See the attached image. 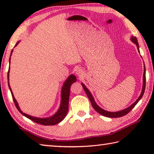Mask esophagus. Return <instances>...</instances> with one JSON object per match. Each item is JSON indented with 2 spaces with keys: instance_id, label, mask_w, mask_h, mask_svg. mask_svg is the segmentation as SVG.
<instances>
[{
  "instance_id": "34e87169",
  "label": "esophagus",
  "mask_w": 154,
  "mask_h": 154,
  "mask_svg": "<svg viewBox=\"0 0 154 154\" xmlns=\"http://www.w3.org/2000/svg\"><path fill=\"white\" fill-rule=\"evenodd\" d=\"M76 74H77L79 77H82L83 75V71H82V69H77L76 70Z\"/></svg>"
}]
</instances>
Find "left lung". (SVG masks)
<instances>
[{
  "mask_svg": "<svg viewBox=\"0 0 154 154\" xmlns=\"http://www.w3.org/2000/svg\"><path fill=\"white\" fill-rule=\"evenodd\" d=\"M130 40H131V41H132V43H134L135 45H137L138 51H139V52L140 53L139 43H138L136 36H131V38H130ZM145 79H146V78H145V66H144V72H143V88H142L141 94H140V96H139V98L137 99V100L135 101V102L133 104H132V105H130V106H128V107L124 109H123V110H121V111H116V112L107 111L105 110V109L100 108V106H99L97 105V104L96 103L95 100H94V98L92 94L90 92V90H88L86 87H85V85L83 84V83H82V87L83 88V89H84L85 92L86 93V94L88 96V98H89V100H90L91 103H92V105L93 106V108L95 109L96 111H97L98 113H100V115H102V116H103L107 117V118H119V117H122V116H125V115H126L127 113H128L134 107V106L137 105V104L138 103V102H139V101L140 100V99H141V98L143 97V94H144L145 90Z\"/></svg>",
  "mask_w": 154,
  "mask_h": 154,
  "instance_id": "left-lung-1",
  "label": "left lung"
}]
</instances>
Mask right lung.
I'll use <instances>...</instances> for the list:
<instances>
[{"label":"right lung","mask_w":154,"mask_h":154,"mask_svg":"<svg viewBox=\"0 0 154 154\" xmlns=\"http://www.w3.org/2000/svg\"><path fill=\"white\" fill-rule=\"evenodd\" d=\"M20 43V41L17 42L15 44V47L18 45V43ZM13 49L11 52V56L12 54ZM10 62H11V57L9 58V64ZM9 70H10V66H9V69L8 71V74H7V78H8V85L9 88V90L11 91V95L13 100L14 101V103L15 105V106L17 109V110L19 111L21 113H22L23 116L26 117L27 118L30 119V120L36 122V123L45 125V126H54V125H56L57 124L60 123V122H62L66 117L68 110H69V95H70V88L72 85V83H75L77 81L76 77L74 75H69V77L67 78L65 81L63 85H62V90H61V102H60V107L58 110L57 111L55 114H54L52 116L49 117V118H36V117H34L32 116H30V115L26 114L24 112H22L21 110L19 105H18V103L17 100H15V98L14 96V94L11 90V86L9 85Z\"/></svg>","instance_id":"1"}]
</instances>
